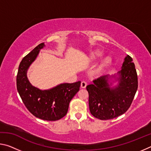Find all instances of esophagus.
<instances>
[{
	"label": "esophagus",
	"instance_id": "1",
	"mask_svg": "<svg viewBox=\"0 0 151 151\" xmlns=\"http://www.w3.org/2000/svg\"><path fill=\"white\" fill-rule=\"evenodd\" d=\"M86 85H87V83H86L85 81H83L81 82V88H86Z\"/></svg>",
	"mask_w": 151,
	"mask_h": 151
}]
</instances>
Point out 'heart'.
Instances as JSON below:
<instances>
[{"label": "heart", "mask_w": 151, "mask_h": 151, "mask_svg": "<svg viewBox=\"0 0 151 151\" xmlns=\"http://www.w3.org/2000/svg\"><path fill=\"white\" fill-rule=\"evenodd\" d=\"M103 56V52L100 50H96L94 52H92L89 56V61L91 62H95L99 58H101ZM112 64V58L110 57H106L104 58L101 62L99 63V65L97 66L96 71L99 73H103Z\"/></svg>", "instance_id": "b5f03b06"}]
</instances>
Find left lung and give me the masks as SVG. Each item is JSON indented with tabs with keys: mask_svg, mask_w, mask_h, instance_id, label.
I'll return each instance as SVG.
<instances>
[{
	"mask_svg": "<svg viewBox=\"0 0 151 151\" xmlns=\"http://www.w3.org/2000/svg\"><path fill=\"white\" fill-rule=\"evenodd\" d=\"M138 88V78L132 58L127 55L121 69L105 75L86 86L91 113L101 120L112 119L124 114L131 106Z\"/></svg>",
	"mask_w": 151,
	"mask_h": 151,
	"instance_id": "8db88e82",
	"label": "left lung"
}]
</instances>
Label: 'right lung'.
Masks as SVG:
<instances>
[{"mask_svg":"<svg viewBox=\"0 0 151 151\" xmlns=\"http://www.w3.org/2000/svg\"><path fill=\"white\" fill-rule=\"evenodd\" d=\"M45 47L44 42L40 43L22 58L17 76V87L24 105L33 115L45 121H54L67 113L70 102L79 91L81 82L61 83L46 90L32 85L27 71Z\"/></svg>","mask_w":151,"mask_h":151,"instance_id":"add662e5","label":"right lung"}]
</instances>
